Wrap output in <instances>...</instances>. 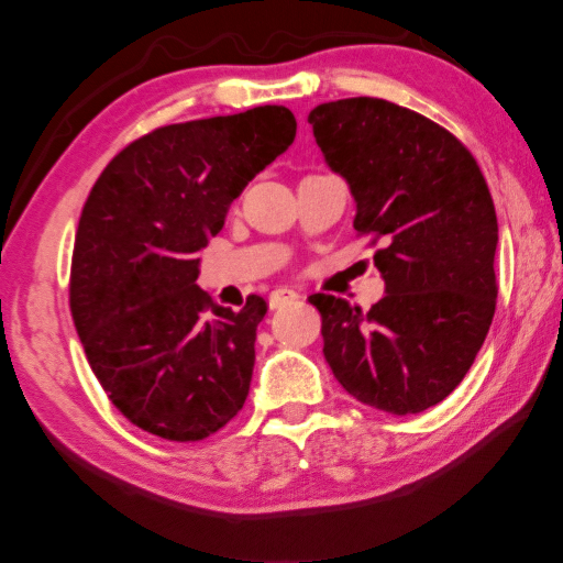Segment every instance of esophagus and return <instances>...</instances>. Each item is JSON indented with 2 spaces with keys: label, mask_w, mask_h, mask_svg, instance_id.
Listing matches in <instances>:
<instances>
[{
  "label": "esophagus",
  "mask_w": 563,
  "mask_h": 563,
  "mask_svg": "<svg viewBox=\"0 0 563 563\" xmlns=\"http://www.w3.org/2000/svg\"><path fill=\"white\" fill-rule=\"evenodd\" d=\"M299 297H301L299 291L287 289V287H282V289H274V291L269 294V307H272V309H282V307H287V303L297 301Z\"/></svg>",
  "instance_id": "34e87169"
}]
</instances>
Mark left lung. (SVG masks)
Returning a JSON list of instances; mask_svg holds the SVG:
<instances>
[{"label": "left lung", "mask_w": 563, "mask_h": 563, "mask_svg": "<svg viewBox=\"0 0 563 563\" xmlns=\"http://www.w3.org/2000/svg\"><path fill=\"white\" fill-rule=\"evenodd\" d=\"M331 169L349 181L358 236L384 242V299L362 314L314 294L324 358L366 407L407 417L444 401L472 368L496 309L494 201L472 152L407 107L352 97L311 109Z\"/></svg>", "instance_id": "obj_1"}]
</instances>
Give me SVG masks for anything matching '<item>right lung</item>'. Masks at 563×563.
<instances>
[{
    "label": "right lung",
    "instance_id": "add662e5",
    "mask_svg": "<svg viewBox=\"0 0 563 563\" xmlns=\"http://www.w3.org/2000/svg\"><path fill=\"white\" fill-rule=\"evenodd\" d=\"M294 136L297 119L276 104L159 126L124 146L91 187L69 307L91 372L134 427L199 441L242 411L266 301L217 307L197 287V254Z\"/></svg>",
    "mask_w": 563,
    "mask_h": 563
}]
</instances>
